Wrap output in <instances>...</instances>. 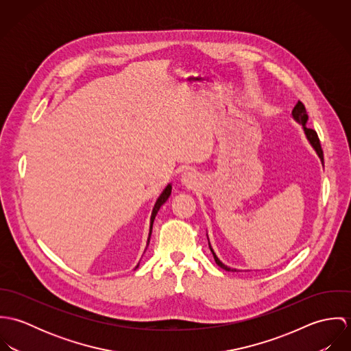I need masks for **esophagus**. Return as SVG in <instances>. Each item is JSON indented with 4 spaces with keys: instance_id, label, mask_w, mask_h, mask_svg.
I'll use <instances>...</instances> for the list:
<instances>
[{
    "instance_id": "1",
    "label": "esophagus",
    "mask_w": 351,
    "mask_h": 351,
    "mask_svg": "<svg viewBox=\"0 0 351 351\" xmlns=\"http://www.w3.org/2000/svg\"><path fill=\"white\" fill-rule=\"evenodd\" d=\"M199 180H197V176L196 173L193 171H185L182 176H181V184L188 186V188H195L197 185Z\"/></svg>"
}]
</instances>
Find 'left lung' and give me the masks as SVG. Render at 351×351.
<instances>
[{
    "instance_id": "left-lung-1",
    "label": "left lung",
    "mask_w": 351,
    "mask_h": 351,
    "mask_svg": "<svg viewBox=\"0 0 351 351\" xmlns=\"http://www.w3.org/2000/svg\"><path fill=\"white\" fill-rule=\"evenodd\" d=\"M292 117H293V120H295L296 123H299L301 127H302V131H304V135H305L306 141L309 142V145L312 146V149H313L315 152L317 154V156H319V159H320L322 165L324 166V155H323V150H322V146H320L319 136H317V134H316L313 130H311V128H308V127L305 125V123H306V120H308V116H306L305 106H304V104H302L301 101H299V102L296 104V106L293 108V110H292ZM206 238H208V234H206ZM208 245H209V249H210L212 254H213V258H215V262L217 263V266H220L221 269H224V270H227V271H241L239 269H235V267H230V266H227L226 263H223V262L217 258L216 252L213 251L212 246H210V243H209V239H208Z\"/></svg>"
}]
</instances>
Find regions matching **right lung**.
<instances>
[{
	"label": "right lung",
	"mask_w": 351,
	"mask_h": 351,
	"mask_svg": "<svg viewBox=\"0 0 351 351\" xmlns=\"http://www.w3.org/2000/svg\"><path fill=\"white\" fill-rule=\"evenodd\" d=\"M171 189H173V185H171V182H170V184H167V186L163 189V192L159 195V197L156 199L155 204H154V208H152V212H151L150 231H149V238H147L146 250H147V247H149V243H150L151 232H152V224H154V219H155V216H156L158 210L160 209V206H162V205H163V204L167 201V199L170 197V195H171ZM136 267H139V263L135 266V269H136Z\"/></svg>",
	"instance_id": "1"
}]
</instances>
